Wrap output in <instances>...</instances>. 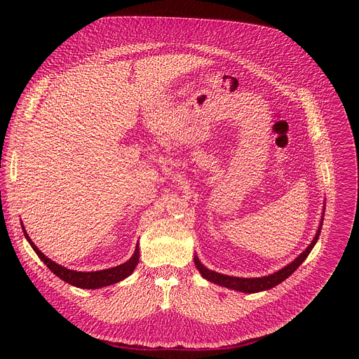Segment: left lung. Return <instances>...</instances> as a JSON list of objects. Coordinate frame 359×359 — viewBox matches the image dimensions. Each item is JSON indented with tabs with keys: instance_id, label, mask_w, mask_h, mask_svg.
I'll return each mask as SVG.
<instances>
[{
	"instance_id": "1",
	"label": "left lung",
	"mask_w": 359,
	"mask_h": 359,
	"mask_svg": "<svg viewBox=\"0 0 359 359\" xmlns=\"http://www.w3.org/2000/svg\"><path fill=\"white\" fill-rule=\"evenodd\" d=\"M323 209L325 210V208H323ZM324 210H323V215H321V222H320L318 230H317L313 241L309 244V247H306L294 262H291L290 264H287L285 267H283L281 270H278V271H276V273H273L270 276L254 277V278H244V277H233V276L220 274V273H216L213 270H209L208 267H204L200 263L197 255L194 254L196 269L200 271L203 278H206L210 283L219 284L222 287H226V288H230V290H234V291H241V292L252 294V292H260V291L270 290V288L278 285L280 283H283L285 278H288L304 263V260L309 257V254L314 248V245H316V243H317V240L320 237V233H321V227H323V222H324Z\"/></svg>"
}]
</instances>
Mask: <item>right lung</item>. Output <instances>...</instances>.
Masks as SVG:
<instances>
[{"mask_svg":"<svg viewBox=\"0 0 359 359\" xmlns=\"http://www.w3.org/2000/svg\"><path fill=\"white\" fill-rule=\"evenodd\" d=\"M22 231H24L25 238L28 240V243L31 244V247L36 252L38 257L43 262V264L50 271H53L57 277H60L65 283H68V284H71L74 287H78V288L96 290V288H102V287H108V285L116 284V283L125 280L126 277H129L133 273V270L136 269L137 263H139V243H137L133 255L123 264H119L116 267H111V269H107V270H99V271H75V270H69V269H67V267L53 262L50 259H48L46 255L29 238L24 224H22Z\"/></svg>","mask_w":359,"mask_h":359,"instance_id":"right-lung-1","label":"right lung"}]
</instances>
